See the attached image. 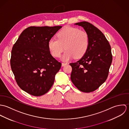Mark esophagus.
<instances>
[{"mask_svg": "<svg viewBox=\"0 0 129 129\" xmlns=\"http://www.w3.org/2000/svg\"><path fill=\"white\" fill-rule=\"evenodd\" d=\"M67 64H68V62H66V63L62 62V64H61V65H62V67H63V66H66V65H67Z\"/></svg>", "mask_w": 129, "mask_h": 129, "instance_id": "obj_1", "label": "esophagus"}]
</instances>
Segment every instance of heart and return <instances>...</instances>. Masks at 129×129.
Listing matches in <instances>:
<instances>
[{"mask_svg": "<svg viewBox=\"0 0 129 129\" xmlns=\"http://www.w3.org/2000/svg\"><path fill=\"white\" fill-rule=\"evenodd\" d=\"M57 39H51L48 42L49 49L52 55L59 57L63 51L66 50L62 56L63 61H68L74 57L79 58L86 53L89 44L88 34L84 31L70 26L65 27L56 35Z\"/></svg>", "mask_w": 129, "mask_h": 129, "instance_id": "1", "label": "heart"}]
</instances>
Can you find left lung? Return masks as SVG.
Wrapping results in <instances>:
<instances>
[{"mask_svg":"<svg viewBox=\"0 0 129 129\" xmlns=\"http://www.w3.org/2000/svg\"><path fill=\"white\" fill-rule=\"evenodd\" d=\"M81 26L89 38L88 48L79 60L70 63L72 81L80 91L91 92L107 79L112 61L109 42L102 32L92 24L83 21L75 24Z\"/></svg>","mask_w":129,"mask_h":129,"instance_id":"obj_1","label":"left lung"}]
</instances>
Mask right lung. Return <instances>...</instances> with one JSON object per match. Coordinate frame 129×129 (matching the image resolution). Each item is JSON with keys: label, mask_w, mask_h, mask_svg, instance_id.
I'll return each instance as SVG.
<instances>
[{"label": "right lung", "mask_w": 129, "mask_h": 129, "mask_svg": "<svg viewBox=\"0 0 129 129\" xmlns=\"http://www.w3.org/2000/svg\"><path fill=\"white\" fill-rule=\"evenodd\" d=\"M61 27H28L14 44L10 66L18 85L24 91L40 96L53 85L61 63L51 55L48 42Z\"/></svg>", "instance_id": "right-lung-1"}]
</instances>
